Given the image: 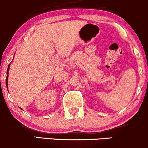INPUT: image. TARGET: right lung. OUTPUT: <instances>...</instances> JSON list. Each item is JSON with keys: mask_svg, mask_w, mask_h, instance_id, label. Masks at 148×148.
<instances>
[{"mask_svg": "<svg viewBox=\"0 0 148 148\" xmlns=\"http://www.w3.org/2000/svg\"><path fill=\"white\" fill-rule=\"evenodd\" d=\"M10 64H9V65H8V70H7V77H6V81H5V83H6V87H7V89H8V73H9V70H10ZM20 109L23 110L21 108H20Z\"/></svg>", "mask_w": 148, "mask_h": 148, "instance_id": "add662e5", "label": "right lung"}]
</instances>
